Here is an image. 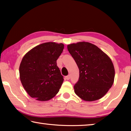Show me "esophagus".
Returning <instances> with one entry per match:
<instances>
[{
    "instance_id": "obj_1",
    "label": "esophagus",
    "mask_w": 131,
    "mask_h": 131,
    "mask_svg": "<svg viewBox=\"0 0 131 131\" xmlns=\"http://www.w3.org/2000/svg\"><path fill=\"white\" fill-rule=\"evenodd\" d=\"M70 75H68V76L65 77V79L67 80H69L70 79Z\"/></svg>"
}]
</instances>
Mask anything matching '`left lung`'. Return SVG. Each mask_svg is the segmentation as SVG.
Wrapping results in <instances>:
<instances>
[{
	"label": "left lung",
	"mask_w": 131,
	"mask_h": 131,
	"mask_svg": "<svg viewBox=\"0 0 131 131\" xmlns=\"http://www.w3.org/2000/svg\"><path fill=\"white\" fill-rule=\"evenodd\" d=\"M68 50L79 69L74 92L85 101L101 99L114 83L115 71L112 60L100 48L88 42L69 44Z\"/></svg>",
	"instance_id": "left-lung-1"
}]
</instances>
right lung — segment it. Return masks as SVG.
Segmentation results:
<instances>
[{"instance_id":"add662e5","label":"right lung","mask_w":131,"mask_h":131,"mask_svg":"<svg viewBox=\"0 0 131 131\" xmlns=\"http://www.w3.org/2000/svg\"><path fill=\"white\" fill-rule=\"evenodd\" d=\"M64 45L54 42L44 43L30 50L23 57L19 66V76L29 96L40 101L55 96L63 81L57 60Z\"/></svg>"}]
</instances>
